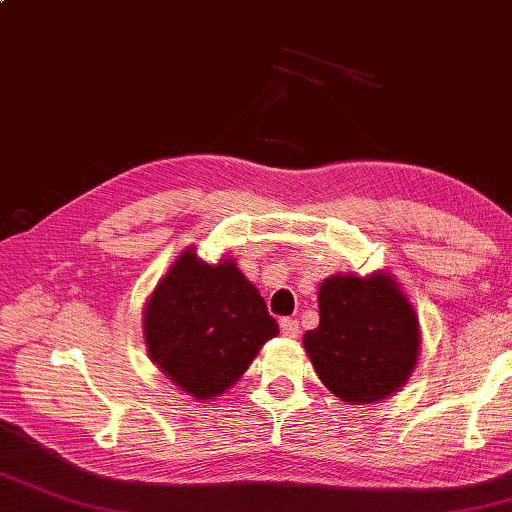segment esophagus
<instances>
[{"label":"esophagus","mask_w":512,"mask_h":512,"mask_svg":"<svg viewBox=\"0 0 512 512\" xmlns=\"http://www.w3.org/2000/svg\"><path fill=\"white\" fill-rule=\"evenodd\" d=\"M280 329H282V336H286V338L300 336V324H297V320H293V318H282Z\"/></svg>","instance_id":"34e87169"}]
</instances>
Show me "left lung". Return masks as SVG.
I'll return each mask as SVG.
<instances>
[{
    "mask_svg": "<svg viewBox=\"0 0 512 512\" xmlns=\"http://www.w3.org/2000/svg\"><path fill=\"white\" fill-rule=\"evenodd\" d=\"M318 304V329L302 342L324 387L353 405L398 392L416 367L421 333L414 306L392 277H327Z\"/></svg>",
    "mask_w": 512,
    "mask_h": 512,
    "instance_id": "1",
    "label": "left lung"
}]
</instances>
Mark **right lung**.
<instances>
[{
    "mask_svg": "<svg viewBox=\"0 0 512 512\" xmlns=\"http://www.w3.org/2000/svg\"><path fill=\"white\" fill-rule=\"evenodd\" d=\"M277 333L264 297L237 264H206L192 246L156 284L143 311L152 362L197 401L235 385Z\"/></svg>",
    "mask_w": 512,
    "mask_h": 512,
    "instance_id": "obj_1",
    "label": "right lung"
}]
</instances>
